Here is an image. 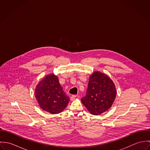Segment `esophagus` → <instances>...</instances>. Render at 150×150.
<instances>
[{
  "instance_id": "34e87169",
  "label": "esophagus",
  "mask_w": 150,
  "mask_h": 150,
  "mask_svg": "<svg viewBox=\"0 0 150 150\" xmlns=\"http://www.w3.org/2000/svg\"><path fill=\"white\" fill-rule=\"evenodd\" d=\"M76 98V95H72V96L70 97V100H71V101H73V100H75Z\"/></svg>"
}]
</instances>
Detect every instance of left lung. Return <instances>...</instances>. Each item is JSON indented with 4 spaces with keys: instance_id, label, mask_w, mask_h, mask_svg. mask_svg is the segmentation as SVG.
<instances>
[{
    "instance_id": "obj_1",
    "label": "left lung",
    "mask_w": 150,
    "mask_h": 150,
    "mask_svg": "<svg viewBox=\"0 0 150 150\" xmlns=\"http://www.w3.org/2000/svg\"><path fill=\"white\" fill-rule=\"evenodd\" d=\"M116 94L112 80L105 73L94 71L89 77L86 96L81 101L90 114L97 115L111 107Z\"/></svg>"
}]
</instances>
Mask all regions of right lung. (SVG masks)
Instances as JSON below:
<instances>
[{"instance_id":"add662e5","label":"right lung","mask_w":150,"mask_h":150,"mask_svg":"<svg viewBox=\"0 0 150 150\" xmlns=\"http://www.w3.org/2000/svg\"><path fill=\"white\" fill-rule=\"evenodd\" d=\"M35 93L41 108L52 114L62 112L70 100L60 85L58 77L54 74H48L40 80L36 86Z\"/></svg>"}]
</instances>
